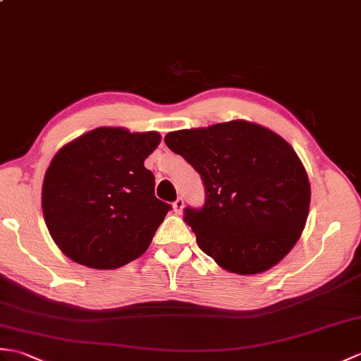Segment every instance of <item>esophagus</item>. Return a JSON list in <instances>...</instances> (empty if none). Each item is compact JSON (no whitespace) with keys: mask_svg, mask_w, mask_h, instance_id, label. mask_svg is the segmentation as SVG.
Returning <instances> with one entry per match:
<instances>
[{"mask_svg":"<svg viewBox=\"0 0 361 361\" xmlns=\"http://www.w3.org/2000/svg\"><path fill=\"white\" fill-rule=\"evenodd\" d=\"M173 212L175 214H181L183 209H184V200L183 198H177V201L173 203Z\"/></svg>","mask_w":361,"mask_h":361,"instance_id":"1","label":"esophagus"}]
</instances>
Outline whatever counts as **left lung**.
Listing matches in <instances>:
<instances>
[{
  "label": "left lung",
  "instance_id": "obj_1",
  "mask_svg": "<svg viewBox=\"0 0 361 361\" xmlns=\"http://www.w3.org/2000/svg\"><path fill=\"white\" fill-rule=\"evenodd\" d=\"M164 142L203 178L206 203L186 207L197 245L238 275L269 271L301 237L311 184L297 152L279 133L246 120L169 132Z\"/></svg>",
  "mask_w": 361,
  "mask_h": 361
}]
</instances>
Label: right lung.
<instances>
[{"label": "right lung", "instance_id": "right-lung-1", "mask_svg": "<svg viewBox=\"0 0 361 361\" xmlns=\"http://www.w3.org/2000/svg\"><path fill=\"white\" fill-rule=\"evenodd\" d=\"M155 130L97 128L64 145L41 190L50 237L72 262L118 269L146 252L171 206L155 197L145 160L160 145Z\"/></svg>", "mask_w": 361, "mask_h": 361}]
</instances>
